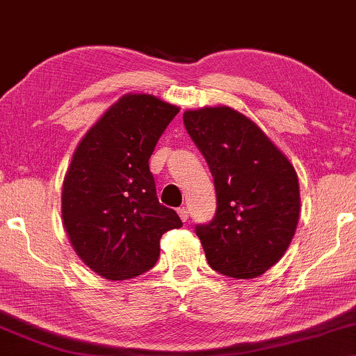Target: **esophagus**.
Wrapping results in <instances>:
<instances>
[{"label": "esophagus", "mask_w": 356, "mask_h": 356, "mask_svg": "<svg viewBox=\"0 0 356 356\" xmlns=\"http://www.w3.org/2000/svg\"><path fill=\"white\" fill-rule=\"evenodd\" d=\"M177 213H179V217H181V219H182V222H187V220H189V211H187L186 207L177 209Z\"/></svg>", "instance_id": "34e87169"}]
</instances>
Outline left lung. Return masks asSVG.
Instances as JSON below:
<instances>
[{
    "mask_svg": "<svg viewBox=\"0 0 356 356\" xmlns=\"http://www.w3.org/2000/svg\"><path fill=\"white\" fill-rule=\"evenodd\" d=\"M184 126L217 194L213 219L195 225L209 265L234 278L262 275L285 254L298 224L293 165L255 122L227 106L186 111Z\"/></svg>",
    "mask_w": 356,
    "mask_h": 356,
    "instance_id": "obj_1",
    "label": "left lung"
}]
</instances>
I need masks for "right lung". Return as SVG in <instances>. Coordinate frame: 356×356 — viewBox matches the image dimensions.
<instances>
[{
  "instance_id": "1",
  "label": "right lung",
  "mask_w": 356,
  "mask_h": 356,
  "mask_svg": "<svg viewBox=\"0 0 356 356\" xmlns=\"http://www.w3.org/2000/svg\"><path fill=\"white\" fill-rule=\"evenodd\" d=\"M179 108L127 94L83 137L63 184V222L91 270L109 280L147 272L161 254L162 234L182 227L159 204L149 169L157 140Z\"/></svg>"
}]
</instances>
